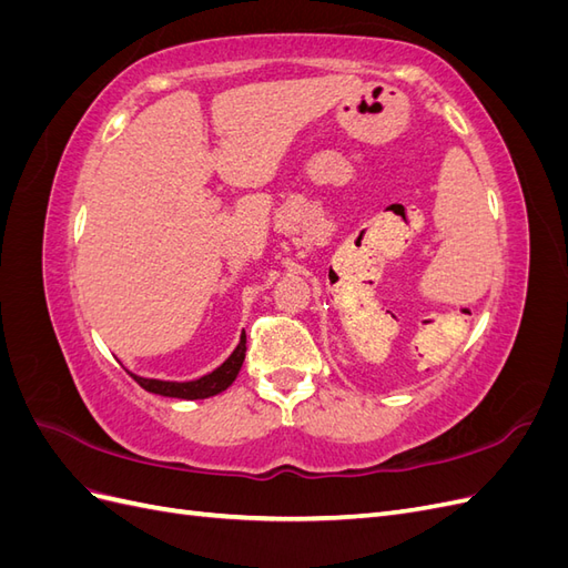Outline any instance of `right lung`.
Segmentation results:
<instances>
[{"instance_id": "1", "label": "right lung", "mask_w": 568, "mask_h": 568, "mask_svg": "<svg viewBox=\"0 0 568 568\" xmlns=\"http://www.w3.org/2000/svg\"><path fill=\"white\" fill-rule=\"evenodd\" d=\"M244 357H246V336L239 338V346L234 348V353L217 369H213L211 374H203L192 382H163V379H146V376H136L132 372L130 374L132 379L149 393L165 395V398H180V400H203V398H211V395L227 390L234 384L239 369L244 365Z\"/></svg>"}]
</instances>
